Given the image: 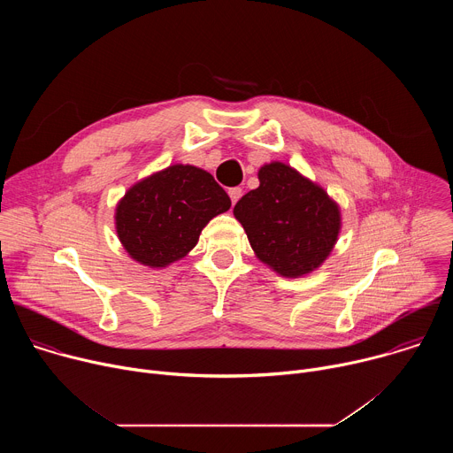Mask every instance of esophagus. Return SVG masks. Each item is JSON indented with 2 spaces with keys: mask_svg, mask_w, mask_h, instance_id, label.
<instances>
[{
  "mask_svg": "<svg viewBox=\"0 0 453 453\" xmlns=\"http://www.w3.org/2000/svg\"><path fill=\"white\" fill-rule=\"evenodd\" d=\"M227 193H229V197H231V203L236 204V201L242 197V188H238V186L236 188H229Z\"/></svg>",
  "mask_w": 453,
  "mask_h": 453,
  "instance_id": "esophagus-1",
  "label": "esophagus"
}]
</instances>
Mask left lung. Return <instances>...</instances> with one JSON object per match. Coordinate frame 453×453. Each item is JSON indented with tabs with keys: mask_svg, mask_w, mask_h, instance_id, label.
<instances>
[{
	"mask_svg": "<svg viewBox=\"0 0 453 453\" xmlns=\"http://www.w3.org/2000/svg\"><path fill=\"white\" fill-rule=\"evenodd\" d=\"M260 186L236 203L256 256L278 274L297 278L315 271L332 252L339 231V206L328 193L283 163L257 172Z\"/></svg>",
	"mask_w": 453,
	"mask_h": 453,
	"instance_id": "1",
	"label": "left lung"
}]
</instances>
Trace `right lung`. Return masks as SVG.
Instances as JSON below:
<instances>
[{
  "mask_svg": "<svg viewBox=\"0 0 453 453\" xmlns=\"http://www.w3.org/2000/svg\"><path fill=\"white\" fill-rule=\"evenodd\" d=\"M229 208V196L211 173L173 165L125 193L116 208V231L136 262L166 267L196 247L203 227Z\"/></svg>",
  "mask_w": 453,
  "mask_h": 453,
  "instance_id": "right-lung-1",
  "label": "right lung"
}]
</instances>
